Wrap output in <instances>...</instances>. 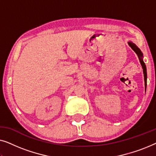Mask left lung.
Returning a JSON list of instances; mask_svg holds the SVG:
<instances>
[{"mask_svg":"<svg viewBox=\"0 0 156 156\" xmlns=\"http://www.w3.org/2000/svg\"><path fill=\"white\" fill-rule=\"evenodd\" d=\"M129 44V46L131 47L132 48V50H133L134 52L136 53V55H138V59H139V61L140 62V65L142 66V68H143V72H144V81H145V88L146 89V84H147V72H146V65H145L144 60H143V53L141 51L139 48H138L137 46L135 44L133 43L132 42H128Z\"/></svg>","mask_w":156,"mask_h":156,"instance_id":"8db88e82","label":"left lung"}]
</instances>
